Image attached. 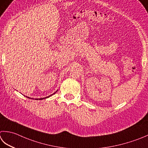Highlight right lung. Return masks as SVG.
<instances>
[{
	"instance_id": "1",
	"label": "right lung",
	"mask_w": 148,
	"mask_h": 148,
	"mask_svg": "<svg viewBox=\"0 0 148 148\" xmlns=\"http://www.w3.org/2000/svg\"><path fill=\"white\" fill-rule=\"evenodd\" d=\"M54 94H55V93H54ZM53 95V94H52ZM50 97V95H49V96H48V97H44V98H40V99H39V100H41V99H45V98H47V97Z\"/></svg>"
}]
</instances>
